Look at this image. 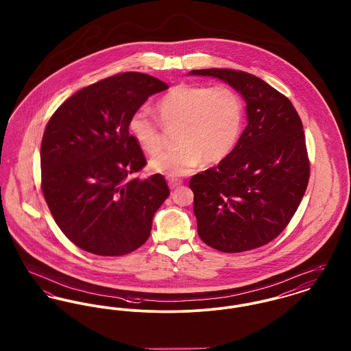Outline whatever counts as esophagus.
<instances>
[{
  "mask_svg": "<svg viewBox=\"0 0 351 351\" xmlns=\"http://www.w3.org/2000/svg\"><path fill=\"white\" fill-rule=\"evenodd\" d=\"M182 184H183V180H180V179H168V186L171 189H175Z\"/></svg>",
  "mask_w": 351,
  "mask_h": 351,
  "instance_id": "esophagus-1",
  "label": "esophagus"
}]
</instances>
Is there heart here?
<instances>
[{"instance_id":"b5f03b06","label":"heart","mask_w":351,"mask_h":351,"mask_svg":"<svg viewBox=\"0 0 351 351\" xmlns=\"http://www.w3.org/2000/svg\"><path fill=\"white\" fill-rule=\"evenodd\" d=\"M162 123L176 127L175 149L154 156L152 171L178 178L203 163H219L232 152L243 125V102L227 86H202L182 83L172 87L156 102ZM128 131L138 145L149 155L158 154L165 138L160 124L143 110L135 111L128 121Z\"/></svg>"}]
</instances>
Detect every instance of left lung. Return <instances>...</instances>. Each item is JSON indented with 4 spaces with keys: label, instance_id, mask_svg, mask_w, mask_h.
<instances>
[{
    "label": "left lung",
    "instance_id": "left-lung-1",
    "mask_svg": "<svg viewBox=\"0 0 351 351\" xmlns=\"http://www.w3.org/2000/svg\"><path fill=\"white\" fill-rule=\"evenodd\" d=\"M191 74L229 83L244 97L247 115L227 158L189 180L197 233L206 245L226 253L263 247L287 228L309 183L301 118L284 94L245 71Z\"/></svg>",
    "mask_w": 351,
    "mask_h": 351
}]
</instances>
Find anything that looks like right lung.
Instances as JSON below:
<instances>
[{
    "label": "right lung",
    "mask_w": 351,
    "mask_h": 351,
    "mask_svg": "<svg viewBox=\"0 0 351 351\" xmlns=\"http://www.w3.org/2000/svg\"><path fill=\"white\" fill-rule=\"evenodd\" d=\"M168 84L127 71L93 83L51 115L41 143L43 197L63 234L98 256H123L149 237L169 195L165 176H135L147 165L128 121Z\"/></svg>",
    "instance_id": "right-lung-1"
}]
</instances>
